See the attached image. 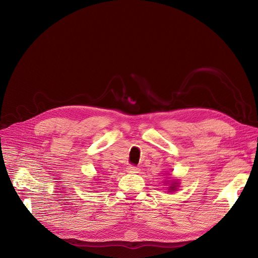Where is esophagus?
<instances>
[{
    "label": "esophagus",
    "instance_id": "obj_1",
    "mask_svg": "<svg viewBox=\"0 0 258 258\" xmlns=\"http://www.w3.org/2000/svg\"><path fill=\"white\" fill-rule=\"evenodd\" d=\"M126 171L130 172V173H137L139 171V168L136 167V166H134V165H130V166L126 167Z\"/></svg>",
    "mask_w": 258,
    "mask_h": 258
}]
</instances>
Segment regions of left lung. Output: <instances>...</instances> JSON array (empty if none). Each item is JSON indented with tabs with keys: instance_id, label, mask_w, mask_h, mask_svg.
Masks as SVG:
<instances>
[{
	"instance_id": "8db88e82",
	"label": "left lung",
	"mask_w": 258,
	"mask_h": 258,
	"mask_svg": "<svg viewBox=\"0 0 258 258\" xmlns=\"http://www.w3.org/2000/svg\"><path fill=\"white\" fill-rule=\"evenodd\" d=\"M179 186V183L177 182V181H172V182H170L169 183V186H168V190H169V192L170 191H175L177 190V187Z\"/></svg>"
}]
</instances>
